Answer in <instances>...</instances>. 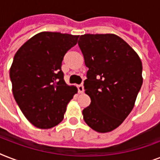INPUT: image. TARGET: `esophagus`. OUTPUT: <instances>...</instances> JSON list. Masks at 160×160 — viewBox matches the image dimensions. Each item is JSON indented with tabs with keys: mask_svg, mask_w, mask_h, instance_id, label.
Instances as JSON below:
<instances>
[{
	"mask_svg": "<svg viewBox=\"0 0 160 160\" xmlns=\"http://www.w3.org/2000/svg\"><path fill=\"white\" fill-rule=\"evenodd\" d=\"M77 89H78V92L79 94H82L84 92V86L82 85H80L77 86Z\"/></svg>",
	"mask_w": 160,
	"mask_h": 160,
	"instance_id": "1",
	"label": "esophagus"
}]
</instances>
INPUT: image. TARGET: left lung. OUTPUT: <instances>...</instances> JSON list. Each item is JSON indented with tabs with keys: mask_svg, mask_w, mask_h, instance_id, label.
<instances>
[{
	"mask_svg": "<svg viewBox=\"0 0 160 160\" xmlns=\"http://www.w3.org/2000/svg\"><path fill=\"white\" fill-rule=\"evenodd\" d=\"M78 45L89 68L84 86L91 100L83 118L95 131L110 132L134 108L143 84L141 60L114 34H85Z\"/></svg>",
	"mask_w": 160,
	"mask_h": 160,
	"instance_id": "left-lung-1",
	"label": "left lung"
}]
</instances>
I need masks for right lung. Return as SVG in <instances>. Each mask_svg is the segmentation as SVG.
Listing matches in <instances>:
<instances>
[{"label":"right lung","mask_w":160,"mask_h":160,"mask_svg":"<svg viewBox=\"0 0 160 160\" xmlns=\"http://www.w3.org/2000/svg\"><path fill=\"white\" fill-rule=\"evenodd\" d=\"M79 36L42 31L16 51L10 69L12 93L26 119L39 129H51L64 119L77 88L64 80L61 63Z\"/></svg>","instance_id":"add662e5"}]
</instances>
